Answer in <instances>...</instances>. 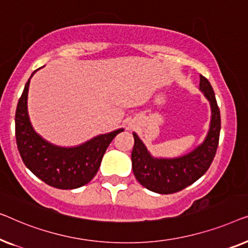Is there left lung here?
<instances>
[{
	"label": "left lung",
	"instance_id": "left-lung-1",
	"mask_svg": "<svg viewBox=\"0 0 248 248\" xmlns=\"http://www.w3.org/2000/svg\"><path fill=\"white\" fill-rule=\"evenodd\" d=\"M199 89L210 103L211 120L204 140L192 152L174 158L154 157L138 135L132 132L135 139L131 153L132 170L138 182L153 192L170 194L186 189L207 172L214 160L220 135V111L214 89L202 75Z\"/></svg>",
	"mask_w": 248,
	"mask_h": 248
}]
</instances>
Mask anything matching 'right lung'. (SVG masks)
<instances>
[{"mask_svg": "<svg viewBox=\"0 0 248 248\" xmlns=\"http://www.w3.org/2000/svg\"><path fill=\"white\" fill-rule=\"evenodd\" d=\"M28 79L16 111V139L24 165L48 186L78 189L95 176L108 146L124 128L99 135L74 147H61L37 134L28 114Z\"/></svg>", "mask_w": 248, "mask_h": 248, "instance_id": "1", "label": "right lung"}]
</instances>
